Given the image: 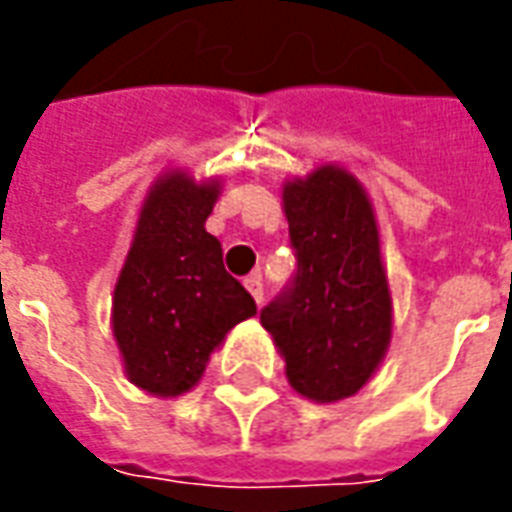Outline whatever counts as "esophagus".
<instances>
[{
  "instance_id": "esophagus-1",
  "label": "esophagus",
  "mask_w": 512,
  "mask_h": 512,
  "mask_svg": "<svg viewBox=\"0 0 512 512\" xmlns=\"http://www.w3.org/2000/svg\"><path fill=\"white\" fill-rule=\"evenodd\" d=\"M244 288L252 293V299H255L257 304H263V279H260V274H252V277H246Z\"/></svg>"
}]
</instances>
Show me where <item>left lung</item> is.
Segmentation results:
<instances>
[{
  "mask_svg": "<svg viewBox=\"0 0 512 512\" xmlns=\"http://www.w3.org/2000/svg\"><path fill=\"white\" fill-rule=\"evenodd\" d=\"M299 271L260 312L288 384L312 403L354 397L392 343V290L365 186L340 164L282 183Z\"/></svg>",
  "mask_w": 512,
  "mask_h": 512,
  "instance_id": "obj_1",
  "label": "left lung"
}]
</instances>
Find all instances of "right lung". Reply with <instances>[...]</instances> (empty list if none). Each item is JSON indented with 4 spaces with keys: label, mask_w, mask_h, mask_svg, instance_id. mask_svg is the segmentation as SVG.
Listing matches in <instances>:
<instances>
[{
    "label": "right lung",
    "mask_w": 512,
    "mask_h": 512,
    "mask_svg": "<svg viewBox=\"0 0 512 512\" xmlns=\"http://www.w3.org/2000/svg\"><path fill=\"white\" fill-rule=\"evenodd\" d=\"M222 178L161 172L147 189L112 293L126 378L142 392L178 397L197 386L227 332L257 315L255 299L224 271L222 244L205 230Z\"/></svg>",
    "instance_id": "1"
}]
</instances>
